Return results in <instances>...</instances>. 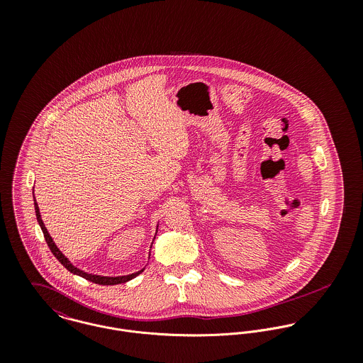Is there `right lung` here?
<instances>
[{
    "instance_id": "obj_1",
    "label": "right lung",
    "mask_w": 363,
    "mask_h": 363,
    "mask_svg": "<svg viewBox=\"0 0 363 363\" xmlns=\"http://www.w3.org/2000/svg\"><path fill=\"white\" fill-rule=\"evenodd\" d=\"M33 189H35V187H33ZM33 201H35V212H36L38 222H39V225H40V228H42V232H43V235H45V239H46V242H48V245H49V247H50L54 257L58 259L69 272H72V274H75V275H79V277H82V278H85V279H88V281H91V282H95V284H99V285H117V284H124V282L131 281L133 278L138 277V275L145 269L147 265H145L144 268H141L140 271L133 272V274H128V275L106 277V275H98V274H89V272L82 271L81 268H77L69 259H67V257L62 255V252H61V250L57 247V245L54 243V240H52V238L50 236L48 228L45 226V223H43V220H42V215H40V211H39L38 201H36V199H35V194H33ZM157 226H159V223L156 225L155 236L156 233H157ZM155 236H154V240H155ZM154 240H152V242H154ZM151 247H152V246H151ZM150 253H151V250H150ZM150 256H151V255H148V259H150Z\"/></svg>"
}]
</instances>
